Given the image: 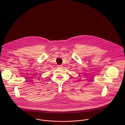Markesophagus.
<instances>
[{
    "label": "esophagus",
    "mask_w": 125,
    "mask_h": 125,
    "mask_svg": "<svg viewBox=\"0 0 125 125\" xmlns=\"http://www.w3.org/2000/svg\"><path fill=\"white\" fill-rule=\"evenodd\" d=\"M57 67H58V68H62V66L61 65H57Z\"/></svg>",
    "instance_id": "34e87169"
}]
</instances>
